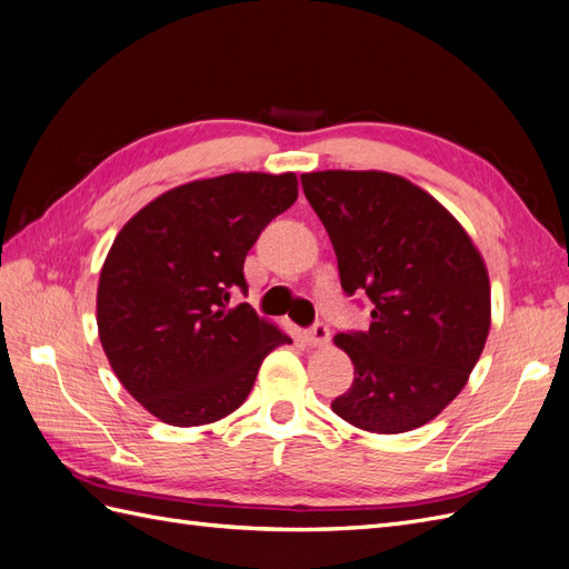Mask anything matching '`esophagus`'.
<instances>
[{
    "instance_id": "34e87169",
    "label": "esophagus",
    "mask_w": 569,
    "mask_h": 569,
    "mask_svg": "<svg viewBox=\"0 0 569 569\" xmlns=\"http://www.w3.org/2000/svg\"><path fill=\"white\" fill-rule=\"evenodd\" d=\"M306 341H308V347H313V349L325 347V343L330 341V327H327L325 322H316L311 330L306 332Z\"/></svg>"
}]
</instances>
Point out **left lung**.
I'll return each instance as SVG.
<instances>
[{
	"instance_id": "8db88e82",
	"label": "left lung",
	"mask_w": 569,
	"mask_h": 569,
	"mask_svg": "<svg viewBox=\"0 0 569 569\" xmlns=\"http://www.w3.org/2000/svg\"><path fill=\"white\" fill-rule=\"evenodd\" d=\"M308 203L337 253L347 295L372 301L368 332H341L353 385L341 420L401 435L435 420L468 385L491 327L485 258L443 206L382 170L303 173Z\"/></svg>"
}]
</instances>
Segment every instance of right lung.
<instances>
[{
    "mask_svg": "<svg viewBox=\"0 0 569 569\" xmlns=\"http://www.w3.org/2000/svg\"><path fill=\"white\" fill-rule=\"evenodd\" d=\"M299 197L295 173H228L168 189L113 239L97 287L99 339L153 418L199 427L249 396L263 358L291 339L249 303L244 258Z\"/></svg>",
    "mask_w": 569,
    "mask_h": 569,
    "instance_id": "right-lung-1",
    "label": "right lung"
}]
</instances>
